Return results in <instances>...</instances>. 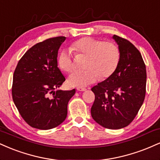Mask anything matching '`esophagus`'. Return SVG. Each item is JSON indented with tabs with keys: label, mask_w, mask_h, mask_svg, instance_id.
Masks as SVG:
<instances>
[{
	"label": "esophagus",
	"mask_w": 160,
	"mask_h": 160,
	"mask_svg": "<svg viewBox=\"0 0 160 160\" xmlns=\"http://www.w3.org/2000/svg\"><path fill=\"white\" fill-rule=\"evenodd\" d=\"M76 89H77V91H85L86 90H87L86 88H82V87H78L76 88Z\"/></svg>",
	"instance_id": "1"
}]
</instances>
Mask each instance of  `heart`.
Instances as JSON below:
<instances>
[{
	"label": "heart",
	"instance_id": "heart-1",
	"mask_svg": "<svg viewBox=\"0 0 160 160\" xmlns=\"http://www.w3.org/2000/svg\"><path fill=\"white\" fill-rule=\"evenodd\" d=\"M71 50L77 57H86L83 71H75L68 78L73 87H85L100 78L114 74L121 61V52L115 43L93 37H82L72 43ZM59 67L67 72H72L74 62L69 51L63 50L58 58Z\"/></svg>",
	"mask_w": 160,
	"mask_h": 160
}]
</instances>
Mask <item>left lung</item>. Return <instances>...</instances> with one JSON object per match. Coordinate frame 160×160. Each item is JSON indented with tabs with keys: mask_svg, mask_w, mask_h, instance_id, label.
I'll use <instances>...</instances> for the list:
<instances>
[{
	"mask_svg": "<svg viewBox=\"0 0 160 160\" xmlns=\"http://www.w3.org/2000/svg\"><path fill=\"white\" fill-rule=\"evenodd\" d=\"M113 39L121 52V61L112 76L91 88L95 100L91 111L93 119L99 125L118 129L128 126L143 104L147 73L136 47L117 35Z\"/></svg>",
	"mask_w": 160,
	"mask_h": 160,
	"instance_id": "8db88e82",
	"label": "left lung"
}]
</instances>
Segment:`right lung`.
Returning <instances> with one entry per match:
<instances>
[{"label":"right lung","instance_id":"obj_1","mask_svg":"<svg viewBox=\"0 0 160 160\" xmlns=\"http://www.w3.org/2000/svg\"><path fill=\"white\" fill-rule=\"evenodd\" d=\"M65 39L57 37L37 43L22 56L14 71L13 102L24 121L33 128L50 129L63 123L69 99L76 93L75 89L54 91L66 80L57 59Z\"/></svg>","mask_w":160,"mask_h":160}]
</instances>
